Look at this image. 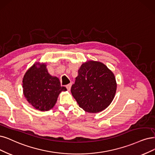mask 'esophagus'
Masks as SVG:
<instances>
[{
  "instance_id": "esophagus-1",
  "label": "esophagus",
  "mask_w": 155,
  "mask_h": 155,
  "mask_svg": "<svg viewBox=\"0 0 155 155\" xmlns=\"http://www.w3.org/2000/svg\"><path fill=\"white\" fill-rule=\"evenodd\" d=\"M71 83L69 84H68V85H66V88H67V89H68V91H70V90L71 89Z\"/></svg>"
}]
</instances>
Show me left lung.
Returning <instances> with one entry per match:
<instances>
[{
    "label": "left lung",
    "instance_id": "8db88e82",
    "mask_svg": "<svg viewBox=\"0 0 155 155\" xmlns=\"http://www.w3.org/2000/svg\"><path fill=\"white\" fill-rule=\"evenodd\" d=\"M78 73L71 92L79 107L90 113L105 109L116 92L114 73L104 64L94 61L83 63Z\"/></svg>",
    "mask_w": 155,
    "mask_h": 155
}]
</instances>
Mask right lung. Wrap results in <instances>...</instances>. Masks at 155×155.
I'll return each mask as SVG.
<instances>
[{
  "label": "right lung",
  "mask_w": 155,
  "mask_h": 155,
  "mask_svg": "<svg viewBox=\"0 0 155 155\" xmlns=\"http://www.w3.org/2000/svg\"><path fill=\"white\" fill-rule=\"evenodd\" d=\"M34 64L23 78V91L26 100L36 109L47 111L55 105L59 94L67 91L61 86L59 79L51 76L47 65Z\"/></svg>",
  "instance_id": "1"
}]
</instances>
